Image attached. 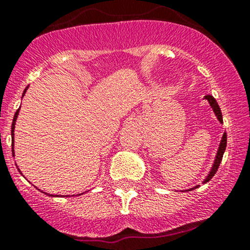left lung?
<instances>
[{
  "label": "left lung",
  "mask_w": 250,
  "mask_h": 250,
  "mask_svg": "<svg viewBox=\"0 0 250 250\" xmlns=\"http://www.w3.org/2000/svg\"><path fill=\"white\" fill-rule=\"evenodd\" d=\"M205 99L208 101V104H210V106L212 107V109H213V112H214V114H216L217 119L219 120V123H221V124H223L222 112H221V108H219L218 104H217L216 99H214L212 95H206ZM225 147H227V133L224 132V135H223V137H222L221 143H219L218 150H217V155H216V158H214V162H213V165H212V168H211L210 173H208V175L206 176L205 180H204V181H203L204 184H206V182L210 181V180L214 176V174H216V171L218 170L219 165H221V162H222L223 155H224ZM198 187H199V185H198V186H195V187H193V188L187 189V192H188V190H193V189L198 188ZM182 192H184V190H182Z\"/></svg>",
  "instance_id": "left-lung-1"
}]
</instances>
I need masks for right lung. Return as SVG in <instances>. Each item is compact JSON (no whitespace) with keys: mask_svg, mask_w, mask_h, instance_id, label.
<instances>
[{"mask_svg":"<svg viewBox=\"0 0 250 250\" xmlns=\"http://www.w3.org/2000/svg\"><path fill=\"white\" fill-rule=\"evenodd\" d=\"M27 88H28V87H26V89L23 90L22 98H23V95H25V93H26V90H27ZM19 111H20V108H19L18 111L15 112V114H14V119H13V123H12V151H13V156H14V128H15V122H17V119H18ZM18 170L20 171V174H21V170H20V169L18 168ZM42 193H44V192H42ZM47 195H50V194H47ZM50 197H57V195H50ZM66 197H70V195H66Z\"/></svg>","mask_w":250,"mask_h":250,"instance_id":"obj_1","label":"right lung"}]
</instances>
